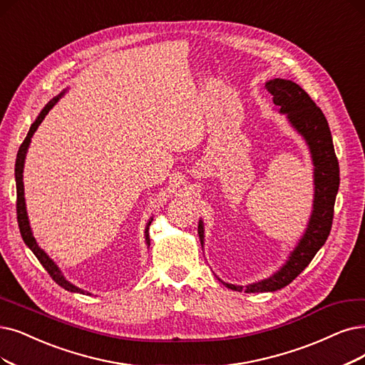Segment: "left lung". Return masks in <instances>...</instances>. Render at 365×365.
I'll return each mask as SVG.
<instances>
[{"label":"left lung","mask_w":365,"mask_h":365,"mask_svg":"<svg viewBox=\"0 0 365 365\" xmlns=\"http://www.w3.org/2000/svg\"><path fill=\"white\" fill-rule=\"evenodd\" d=\"M265 88L272 94L274 105L280 113H286L287 120L297 132L307 142L313 158L314 200L310 220L299 242L290 253L286 264L265 280L249 286H235L222 282L226 287L247 294L274 292L289 283L305 269L320 247L325 244L332 226L334 203L340 185L339 160L334 151L331 130L324 112L316 106L312 97L301 86L287 79H271ZM199 238L203 244V223L199 220Z\"/></svg>","instance_id":"1"}]
</instances>
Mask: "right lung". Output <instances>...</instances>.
I'll use <instances>...</instances> for the list:
<instances>
[{
    "label": "right lung",
    "mask_w": 365,
    "mask_h": 365,
    "mask_svg": "<svg viewBox=\"0 0 365 365\" xmlns=\"http://www.w3.org/2000/svg\"><path fill=\"white\" fill-rule=\"evenodd\" d=\"M64 93H61L60 96L53 97L49 103L41 109V112L38 113L37 120L31 124L30 127V132H28L26 138L24 139L22 145L19 147V151H18V155H16V165H14V178H16V214H18V223H19V230H21V235H22V240L24 242L30 247L31 252L36 255V257L38 259L40 264L43 265V268H45L48 271V274L52 277V280L55 283L60 284L63 289L68 290V292H76V294H86L90 295V292H85V290L79 289L78 286L71 284L70 282L66 280V277L61 274L60 268H58L55 265V262L43 252L36 238L33 237V232H31V227H30V222H28V214H26V207H25V197H24V163H25V157H26V151H28V147H30V142H31V138L33 135L36 133L37 127L41 124V121L45 120V116L48 115V112L53 108V105L56 103L58 100H60V97L63 96ZM153 222V218L148 222L147 225V229H145V241H147V244L150 245V233H148V229H150V225Z\"/></svg>",
    "instance_id": "obj_1"
}]
</instances>
